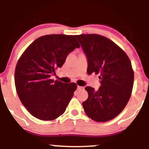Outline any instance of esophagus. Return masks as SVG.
I'll return each mask as SVG.
<instances>
[{
	"label": "esophagus",
	"mask_w": 149,
	"mask_h": 149,
	"mask_svg": "<svg viewBox=\"0 0 149 149\" xmlns=\"http://www.w3.org/2000/svg\"><path fill=\"white\" fill-rule=\"evenodd\" d=\"M84 89V87H81V86H77V90H82V89Z\"/></svg>",
	"instance_id": "obj_1"
}]
</instances>
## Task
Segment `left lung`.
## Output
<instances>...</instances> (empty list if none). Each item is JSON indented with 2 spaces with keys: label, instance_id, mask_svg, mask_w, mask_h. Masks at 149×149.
Returning <instances> with one entry per match:
<instances>
[{
  "label": "left lung",
  "instance_id": "1",
  "mask_svg": "<svg viewBox=\"0 0 149 149\" xmlns=\"http://www.w3.org/2000/svg\"><path fill=\"white\" fill-rule=\"evenodd\" d=\"M87 58V72L99 74L101 86L95 91L85 87L88 98L82 103L86 115L93 121L106 122L124 109L131 96L134 70L130 58L117 44L96 34L75 36Z\"/></svg>",
  "mask_w": 149,
  "mask_h": 149
}]
</instances>
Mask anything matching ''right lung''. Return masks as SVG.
<instances>
[{"label":"right lung","instance_id":"right-lung-1","mask_svg":"<svg viewBox=\"0 0 149 149\" xmlns=\"http://www.w3.org/2000/svg\"><path fill=\"white\" fill-rule=\"evenodd\" d=\"M80 47L75 36L48 34L36 38L17 61L15 85L17 95L34 117L52 121L62 115L74 95L77 85L51 79L66 57Z\"/></svg>","mask_w":149,"mask_h":149}]
</instances>
